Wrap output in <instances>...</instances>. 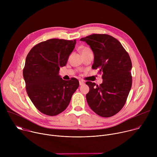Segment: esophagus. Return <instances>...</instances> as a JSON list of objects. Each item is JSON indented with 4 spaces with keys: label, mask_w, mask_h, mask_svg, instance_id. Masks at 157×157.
Masks as SVG:
<instances>
[{
    "label": "esophagus",
    "mask_w": 157,
    "mask_h": 157,
    "mask_svg": "<svg viewBox=\"0 0 157 157\" xmlns=\"http://www.w3.org/2000/svg\"><path fill=\"white\" fill-rule=\"evenodd\" d=\"M79 82V85H80V86L83 85V84H84V82L83 81H82V80H80Z\"/></svg>",
    "instance_id": "1"
}]
</instances>
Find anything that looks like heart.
Masks as SVG:
<instances>
[{"label": "heart", "mask_w": 157, "mask_h": 157, "mask_svg": "<svg viewBox=\"0 0 157 157\" xmlns=\"http://www.w3.org/2000/svg\"><path fill=\"white\" fill-rule=\"evenodd\" d=\"M89 50V49L87 48L84 47V48H81L80 49V52H81V53H82V52H84L87 51V50Z\"/></svg>", "instance_id": "heart-1"}]
</instances>
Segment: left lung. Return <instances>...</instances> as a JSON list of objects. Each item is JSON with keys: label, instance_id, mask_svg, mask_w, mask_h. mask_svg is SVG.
<instances>
[{"label": "left lung", "instance_id": "1", "mask_svg": "<svg viewBox=\"0 0 157 157\" xmlns=\"http://www.w3.org/2000/svg\"><path fill=\"white\" fill-rule=\"evenodd\" d=\"M90 46L94 53L93 70L102 73L99 86L86 82L89 91L86 95L88 105L98 115L113 116L124 107L132 87V62L121 43L106 34H93L80 39Z\"/></svg>", "mask_w": 157, "mask_h": 157}]
</instances>
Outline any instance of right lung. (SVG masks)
<instances>
[{
    "label": "right lung",
    "mask_w": 157,
    "mask_h": 157,
    "mask_svg": "<svg viewBox=\"0 0 157 157\" xmlns=\"http://www.w3.org/2000/svg\"><path fill=\"white\" fill-rule=\"evenodd\" d=\"M76 41L53 38L33 47L27 56L23 70L28 96L36 109L47 116H56L69 105L79 87L76 78L63 80L59 75Z\"/></svg>",
    "instance_id": "obj_1"
}]
</instances>
